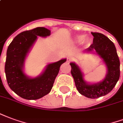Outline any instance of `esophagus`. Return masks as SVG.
<instances>
[{
    "label": "esophagus",
    "instance_id": "esophagus-1",
    "mask_svg": "<svg viewBox=\"0 0 123 123\" xmlns=\"http://www.w3.org/2000/svg\"><path fill=\"white\" fill-rule=\"evenodd\" d=\"M72 58H70V57H69V58H68V59H67V61L68 62H70L71 61H72Z\"/></svg>",
    "mask_w": 123,
    "mask_h": 123
}]
</instances>
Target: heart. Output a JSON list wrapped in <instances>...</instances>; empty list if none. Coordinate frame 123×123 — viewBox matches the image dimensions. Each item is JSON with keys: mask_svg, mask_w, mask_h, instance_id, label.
<instances>
[{"mask_svg": "<svg viewBox=\"0 0 123 123\" xmlns=\"http://www.w3.org/2000/svg\"><path fill=\"white\" fill-rule=\"evenodd\" d=\"M76 40L78 41H81L82 40L83 42L84 43H90V39L87 37V36H78L76 38Z\"/></svg>", "mask_w": 123, "mask_h": 123, "instance_id": "heart-1", "label": "heart"}]
</instances>
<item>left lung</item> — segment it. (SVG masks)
Segmentation results:
<instances>
[{"instance_id": "left-lung-1", "label": "left lung", "mask_w": 123, "mask_h": 123, "mask_svg": "<svg viewBox=\"0 0 123 123\" xmlns=\"http://www.w3.org/2000/svg\"><path fill=\"white\" fill-rule=\"evenodd\" d=\"M93 42L86 51H94L99 55L107 66L108 73L104 80L96 84L85 82L81 71L75 63H70L71 74L75 87L80 94L90 98L105 96L112 91L120 77V61L114 43L107 36L99 32H92Z\"/></svg>"}]
</instances>
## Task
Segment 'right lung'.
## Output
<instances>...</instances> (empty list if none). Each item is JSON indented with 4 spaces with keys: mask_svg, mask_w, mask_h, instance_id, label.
<instances>
[{
    "mask_svg": "<svg viewBox=\"0 0 123 123\" xmlns=\"http://www.w3.org/2000/svg\"><path fill=\"white\" fill-rule=\"evenodd\" d=\"M50 30L37 27L19 34L9 45L6 53L5 74L9 87L15 93L27 100H37L48 94L52 89L60 67L66 61L62 59L48 64L42 75L29 78L23 71L25 59L37 36L46 37Z\"/></svg>",
    "mask_w": 123,
    "mask_h": 123,
    "instance_id": "add662e5",
    "label": "right lung"
}]
</instances>
